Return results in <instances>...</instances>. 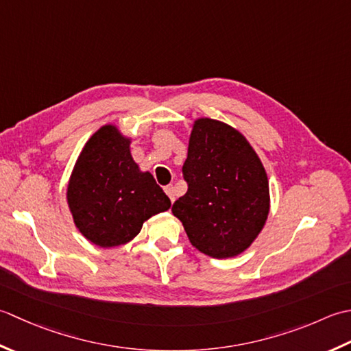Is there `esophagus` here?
Masks as SVG:
<instances>
[{
    "label": "esophagus",
    "instance_id": "obj_1",
    "mask_svg": "<svg viewBox=\"0 0 351 351\" xmlns=\"http://www.w3.org/2000/svg\"><path fill=\"white\" fill-rule=\"evenodd\" d=\"M165 192H167V195L169 197L171 203H174L176 202V189H174V186H165Z\"/></svg>",
    "mask_w": 351,
    "mask_h": 351
}]
</instances>
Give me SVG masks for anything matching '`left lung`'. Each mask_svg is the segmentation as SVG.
<instances>
[{"mask_svg": "<svg viewBox=\"0 0 351 351\" xmlns=\"http://www.w3.org/2000/svg\"><path fill=\"white\" fill-rule=\"evenodd\" d=\"M188 192L173 204L191 244L215 259L239 256L265 227L267 171L247 138L212 118L192 124L183 165Z\"/></svg>", "mask_w": 351, "mask_h": 351, "instance_id": "8db88e82", "label": "left lung"}]
</instances>
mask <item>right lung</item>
<instances>
[{
	"mask_svg": "<svg viewBox=\"0 0 351 351\" xmlns=\"http://www.w3.org/2000/svg\"><path fill=\"white\" fill-rule=\"evenodd\" d=\"M132 138L115 124L90 136L78 154L66 188L74 224L101 248L132 242L147 219L171 207L149 171L134 162Z\"/></svg>",
	"mask_w": 351,
	"mask_h": 351,
	"instance_id": "1",
	"label": "right lung"
}]
</instances>
